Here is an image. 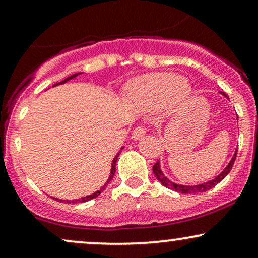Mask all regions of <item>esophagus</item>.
I'll use <instances>...</instances> for the list:
<instances>
[{
  "label": "esophagus",
  "mask_w": 258,
  "mask_h": 258,
  "mask_svg": "<svg viewBox=\"0 0 258 258\" xmlns=\"http://www.w3.org/2000/svg\"><path fill=\"white\" fill-rule=\"evenodd\" d=\"M146 132H147V130L144 128L143 126H138V127H136V128L132 131L131 137H132V139H136V141H138V139H141L144 135H146Z\"/></svg>",
  "instance_id": "obj_1"
}]
</instances>
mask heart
Segmentation results:
<instances>
[{
    "instance_id": "1",
    "label": "heart",
    "mask_w": 258,
    "mask_h": 258,
    "mask_svg": "<svg viewBox=\"0 0 258 258\" xmlns=\"http://www.w3.org/2000/svg\"><path fill=\"white\" fill-rule=\"evenodd\" d=\"M130 100L141 106H158L166 100L182 104L191 94V86L184 79L170 73L148 74L132 80L126 87Z\"/></svg>"
}]
</instances>
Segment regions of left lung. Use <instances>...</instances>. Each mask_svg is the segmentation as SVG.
Returning <instances> with one entry per match:
<instances>
[{
  "label": "left lung",
  "mask_w": 258,
  "mask_h": 258,
  "mask_svg": "<svg viewBox=\"0 0 258 258\" xmlns=\"http://www.w3.org/2000/svg\"><path fill=\"white\" fill-rule=\"evenodd\" d=\"M221 94H223V96L226 97L227 99H229V98H228L227 94L224 93V92H221ZM236 153H238V148H236L235 153H234L233 158L229 161V164L227 165V167L224 168V170L222 171V172L218 174V176L216 177V178L209 180V182L201 183V184H197V185L177 184V183H174V182H172V180H170L166 176H165L164 173H162L161 168H160V162L159 161L156 162V164L153 166V172H154V174H155V177H156V178H158L159 182L161 183V184L164 185V186H166V188H168V189H172V190H176V191H178V193H182V194L204 193V191H207V190H210V189H211V188H214L216 184H218V183H220L221 180L223 179L224 177H226L227 174L230 172V170H232L234 162H235Z\"/></svg>",
  "instance_id": "8db88e82"
}]
</instances>
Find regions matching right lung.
<instances>
[{"label": "right lung", "mask_w": 258, "mask_h": 258, "mask_svg": "<svg viewBox=\"0 0 258 258\" xmlns=\"http://www.w3.org/2000/svg\"><path fill=\"white\" fill-rule=\"evenodd\" d=\"M80 74L81 73H78V74H74V75H72V76H69V78H67L65 80H63V81H60V82H58V84H55V85H53V87H54V86H58V85H63V84H65V82L67 81H69V80H72V79H74V78H76V76L78 75H80ZM121 149H123V148H121ZM119 155H120V153L117 154L116 156H115L114 158V160H112V162H111V171H110V174H109V178H108V180H106V183L104 185L102 186V188L99 189V190H97L96 193H93V194H91V195H88V197H85V198H81V199H75V200H59V199H57V198H53V199H55L57 201H61V203H63V201H67L68 204H76V203H85V201H88V200H91V199H94V198H97L98 197V195L102 193V191H104V189H105V186L109 184V182H110V180L112 179V177H114V174H115V171H116V161H117V158H119Z\"/></svg>", "instance_id": "1"}]
</instances>
